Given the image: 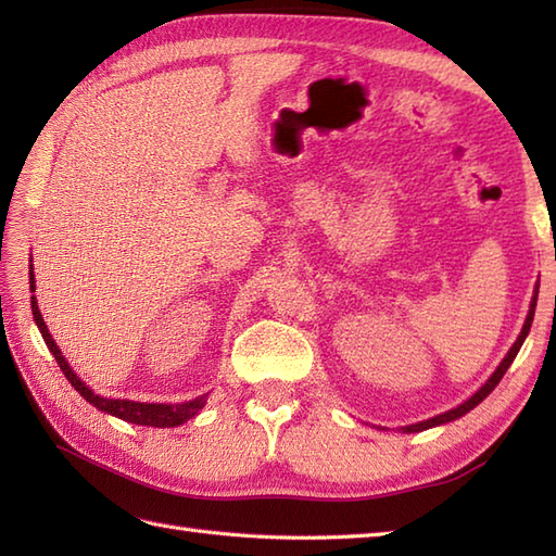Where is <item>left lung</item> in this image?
<instances>
[{"label": "left lung", "mask_w": 556, "mask_h": 556, "mask_svg": "<svg viewBox=\"0 0 556 556\" xmlns=\"http://www.w3.org/2000/svg\"><path fill=\"white\" fill-rule=\"evenodd\" d=\"M535 303H538V299L533 296V303H530V311H528V317H526V323H523V329H521V334H518V339L514 341V346L509 349V353H506L504 356V361L497 365V370L492 372V377L490 380L482 384L478 392L470 396V399H466L464 404L460 406H456V408H452V410H446V413H440V416H434V418H430V420H422V422H416V425H406L404 428V432H420V430H428V428H434V425H444V422H452V420H456V418H460V416H466L468 410H473L482 399H488V394L492 392L494 387L500 384V380L504 377V372L509 370V365L514 363V358H516V353L521 351V346H523V341H526V337H528V332H530V325H533V315H535Z\"/></svg>", "instance_id": "left-lung-1"}]
</instances>
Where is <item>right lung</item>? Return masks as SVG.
Here are the masks:
<instances>
[{
    "label": "right lung",
    "mask_w": 556,
    "mask_h": 556,
    "mask_svg": "<svg viewBox=\"0 0 556 556\" xmlns=\"http://www.w3.org/2000/svg\"><path fill=\"white\" fill-rule=\"evenodd\" d=\"M30 291H35L33 267H30ZM30 308H33L35 325H38L47 349L52 351V356H54V361L59 363V368H62V372L66 375V380L71 382V387H74L83 399L88 401V404H92L98 410L110 413V416H116V418H122V420H126V422L150 425V428H176V425H181V422H186V420H191L193 416H198V410L205 406L207 394L198 396V399H193V401H186V404H140V401L108 399V396L96 394L90 387H86V382H83L74 370H71V365H68L66 358L62 356V349H59V346L54 344L50 329H47V325H45V320H42V315H40V311H38V301H35V296L30 299Z\"/></svg>",
    "instance_id": "add662e5"
}]
</instances>
